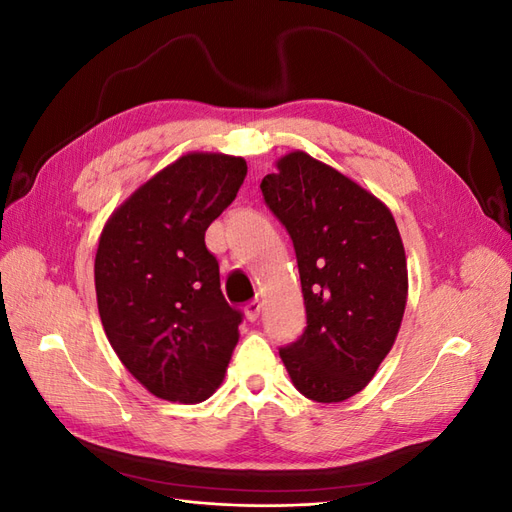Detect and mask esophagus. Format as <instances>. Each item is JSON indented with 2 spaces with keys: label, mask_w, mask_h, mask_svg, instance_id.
<instances>
[{
  "label": "esophagus",
  "mask_w": 512,
  "mask_h": 512,
  "mask_svg": "<svg viewBox=\"0 0 512 512\" xmlns=\"http://www.w3.org/2000/svg\"><path fill=\"white\" fill-rule=\"evenodd\" d=\"M260 301H250L245 305V318L250 320V322H256L258 320V316H260Z\"/></svg>",
  "instance_id": "1"
}]
</instances>
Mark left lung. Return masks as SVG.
Instances as JSON below:
<instances>
[{
	"label": "left lung",
	"mask_w": 512,
	"mask_h": 512,
	"mask_svg": "<svg viewBox=\"0 0 512 512\" xmlns=\"http://www.w3.org/2000/svg\"><path fill=\"white\" fill-rule=\"evenodd\" d=\"M260 183L294 245L307 327L280 356L297 391L337 404L374 378L408 299L397 224L382 200L339 170L292 151Z\"/></svg>",
	"instance_id": "1"
}]
</instances>
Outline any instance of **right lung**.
Listing matches in <instances>:
<instances>
[{
	"instance_id": "1",
	"label": "right lung",
	"mask_w": 512,
	"mask_h": 512,
	"mask_svg": "<svg viewBox=\"0 0 512 512\" xmlns=\"http://www.w3.org/2000/svg\"><path fill=\"white\" fill-rule=\"evenodd\" d=\"M243 158L185 153L104 224L96 297L119 361L149 393L198 404L222 384L243 314L220 290L205 230L235 200Z\"/></svg>"
}]
</instances>
